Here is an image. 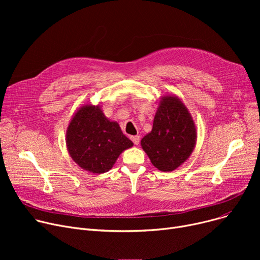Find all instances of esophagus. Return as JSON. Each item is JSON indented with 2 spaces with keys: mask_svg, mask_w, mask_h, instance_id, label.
<instances>
[{
  "mask_svg": "<svg viewBox=\"0 0 260 260\" xmlns=\"http://www.w3.org/2000/svg\"><path fill=\"white\" fill-rule=\"evenodd\" d=\"M131 139H132V141L136 144V145H138L139 144V142H140V136H132L131 137Z\"/></svg>",
  "mask_w": 260,
  "mask_h": 260,
  "instance_id": "1",
  "label": "esophagus"
}]
</instances>
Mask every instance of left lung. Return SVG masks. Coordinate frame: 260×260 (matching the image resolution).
<instances>
[{"label":"left lung","mask_w":260,"mask_h":260,"mask_svg":"<svg viewBox=\"0 0 260 260\" xmlns=\"http://www.w3.org/2000/svg\"><path fill=\"white\" fill-rule=\"evenodd\" d=\"M196 141V124L187 107L176 95H162L153 128L141 139L152 165L159 171L173 172L192 155Z\"/></svg>","instance_id":"obj_1"}]
</instances>
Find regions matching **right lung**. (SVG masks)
Instances as JSON below:
<instances>
[{"label": "right lung", "mask_w": 260, "mask_h": 260, "mask_svg": "<svg viewBox=\"0 0 260 260\" xmlns=\"http://www.w3.org/2000/svg\"><path fill=\"white\" fill-rule=\"evenodd\" d=\"M65 141L71 158L91 174L108 172L120 154L134 145L118 122L106 118L99 104L90 103L81 106L73 115Z\"/></svg>", "instance_id": "right-lung-1"}]
</instances>
